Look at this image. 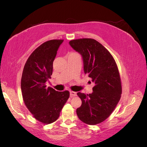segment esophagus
Returning <instances> with one entry per match:
<instances>
[{
	"label": "esophagus",
	"mask_w": 147,
	"mask_h": 147,
	"mask_svg": "<svg viewBox=\"0 0 147 147\" xmlns=\"http://www.w3.org/2000/svg\"><path fill=\"white\" fill-rule=\"evenodd\" d=\"M69 94H70V96H71V98L77 96V93H76V92H73V91H71L70 92H69Z\"/></svg>",
	"instance_id": "esophagus-1"
}]
</instances>
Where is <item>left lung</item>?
Instances as JSON below:
<instances>
[{"label":"left lung","mask_w":147,"mask_h":147,"mask_svg":"<svg viewBox=\"0 0 147 147\" xmlns=\"http://www.w3.org/2000/svg\"><path fill=\"white\" fill-rule=\"evenodd\" d=\"M69 43L82 55L84 72L95 84L92 94H77L82 100L77 115L86 124H98L110 116L121 98V83L117 65L110 52L93 38H79Z\"/></svg>","instance_id":"left-lung-1"}]
</instances>
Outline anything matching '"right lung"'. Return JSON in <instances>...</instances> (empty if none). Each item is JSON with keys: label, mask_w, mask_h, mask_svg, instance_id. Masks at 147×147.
Returning <instances> with one entry per match:
<instances>
[{"label": "right lung", "mask_w": 147, "mask_h": 147, "mask_svg": "<svg viewBox=\"0 0 147 147\" xmlns=\"http://www.w3.org/2000/svg\"><path fill=\"white\" fill-rule=\"evenodd\" d=\"M64 40L42 43L30 55L22 74L21 88L24 104L33 117L48 125L56 121L69 96L68 90L58 92L46 82L51 78L53 62Z\"/></svg>", "instance_id": "1"}]
</instances>
